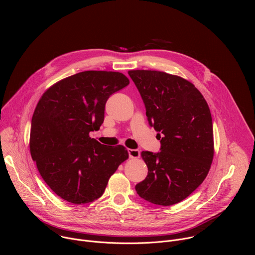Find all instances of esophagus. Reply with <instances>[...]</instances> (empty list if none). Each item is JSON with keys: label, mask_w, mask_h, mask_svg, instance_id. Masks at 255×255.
Segmentation results:
<instances>
[{"label": "esophagus", "mask_w": 255, "mask_h": 255, "mask_svg": "<svg viewBox=\"0 0 255 255\" xmlns=\"http://www.w3.org/2000/svg\"><path fill=\"white\" fill-rule=\"evenodd\" d=\"M129 157L130 158H139L140 157V151L137 149H128Z\"/></svg>", "instance_id": "1"}]
</instances>
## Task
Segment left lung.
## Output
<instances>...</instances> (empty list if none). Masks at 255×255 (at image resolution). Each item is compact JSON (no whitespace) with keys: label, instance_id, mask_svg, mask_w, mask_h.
Here are the masks:
<instances>
[{"label":"left lung","instance_id":"1","mask_svg":"<svg viewBox=\"0 0 255 255\" xmlns=\"http://www.w3.org/2000/svg\"><path fill=\"white\" fill-rule=\"evenodd\" d=\"M146 108L150 126L161 137L160 152L142 151L147 176L135 190L159 206L177 204L206 178L214 157L209 106L189 81L157 70H129Z\"/></svg>","mask_w":255,"mask_h":255}]
</instances>
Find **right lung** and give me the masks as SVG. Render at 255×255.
I'll list each match as a JSON object with an SVG mask.
<instances>
[{"mask_svg":"<svg viewBox=\"0 0 255 255\" xmlns=\"http://www.w3.org/2000/svg\"><path fill=\"white\" fill-rule=\"evenodd\" d=\"M128 85L121 72L87 70L55 83L40 98L31 122L30 153L61 199L76 205L97 200L129 157L123 145L107 146L90 137L104 122L109 97Z\"/></svg>","mask_w":255,"mask_h":255,"instance_id":"1","label":"right lung"}]
</instances>
